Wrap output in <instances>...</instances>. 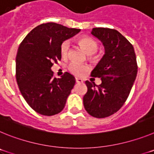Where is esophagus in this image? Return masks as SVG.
Instances as JSON below:
<instances>
[{
  "instance_id": "34e87169",
  "label": "esophagus",
  "mask_w": 154,
  "mask_h": 154,
  "mask_svg": "<svg viewBox=\"0 0 154 154\" xmlns=\"http://www.w3.org/2000/svg\"><path fill=\"white\" fill-rule=\"evenodd\" d=\"M75 81L77 83H81V82H83L82 81V79L80 78H75Z\"/></svg>"
}]
</instances>
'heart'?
Listing matches in <instances>:
<instances>
[{
    "label": "heart",
    "mask_w": 154,
    "mask_h": 154,
    "mask_svg": "<svg viewBox=\"0 0 154 154\" xmlns=\"http://www.w3.org/2000/svg\"><path fill=\"white\" fill-rule=\"evenodd\" d=\"M79 44L81 47L89 54V58L92 61H97L99 58V55L96 53L99 44L92 37L83 36L78 40ZM69 42L65 41L62 43L60 47V53L63 58H66L69 55ZM89 67L86 65H81V64L72 62L69 65V70L72 74L75 75H82L84 73L88 72Z\"/></svg>",
    "instance_id": "b5f03b06"
}]
</instances>
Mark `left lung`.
<instances>
[{"instance_id":"obj_1","label":"left lung","mask_w":154,"mask_h":154,"mask_svg":"<svg viewBox=\"0 0 154 154\" xmlns=\"http://www.w3.org/2000/svg\"><path fill=\"white\" fill-rule=\"evenodd\" d=\"M92 35L105 47L104 56L91 72L102 83L85 82L83 104L92 116L106 118L120 109L130 95L137 74V58L131 43L116 30L95 28Z\"/></svg>"}]
</instances>
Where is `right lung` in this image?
<instances>
[{
	"mask_svg": "<svg viewBox=\"0 0 154 154\" xmlns=\"http://www.w3.org/2000/svg\"><path fill=\"white\" fill-rule=\"evenodd\" d=\"M80 31L56 23L42 24L31 30L21 42L16 55V80L25 101L44 116L62 112L75 79L65 72L54 77L51 68L60 61L62 42Z\"/></svg>",
	"mask_w": 154,
	"mask_h": 154,
	"instance_id": "right-lung-1",
	"label": "right lung"
}]
</instances>
